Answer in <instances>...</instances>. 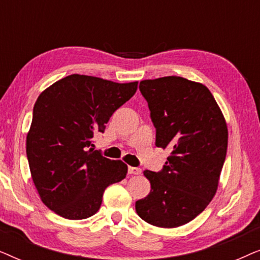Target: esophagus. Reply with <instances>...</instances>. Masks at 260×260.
<instances>
[{
  "mask_svg": "<svg viewBox=\"0 0 260 260\" xmlns=\"http://www.w3.org/2000/svg\"><path fill=\"white\" fill-rule=\"evenodd\" d=\"M127 172H129V174H133V175H140L142 173V169L137 168V167H129Z\"/></svg>",
  "mask_w": 260,
  "mask_h": 260,
  "instance_id": "esophagus-1",
  "label": "esophagus"
}]
</instances>
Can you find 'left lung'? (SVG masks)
Segmentation results:
<instances>
[{"mask_svg":"<svg viewBox=\"0 0 260 260\" xmlns=\"http://www.w3.org/2000/svg\"><path fill=\"white\" fill-rule=\"evenodd\" d=\"M140 91L156 127V147L172 152L161 172L144 170L151 190L135 207L145 222L174 229L197 218L214 198L227 152L226 120L211 91L182 77L142 80Z\"/></svg>","mask_w":260,"mask_h":260,"instance_id":"1","label":"left lung"}]
</instances>
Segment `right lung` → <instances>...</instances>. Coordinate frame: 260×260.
<instances>
[{"instance_id": "obj_1", "label": "right lung", "mask_w": 260, "mask_h": 260, "mask_svg": "<svg viewBox=\"0 0 260 260\" xmlns=\"http://www.w3.org/2000/svg\"><path fill=\"white\" fill-rule=\"evenodd\" d=\"M137 84L71 74L38 97L27 158L41 201L58 215L90 218L101 208L106 187L126 176L125 163L90 147L112 113L135 94Z\"/></svg>"}]
</instances>
